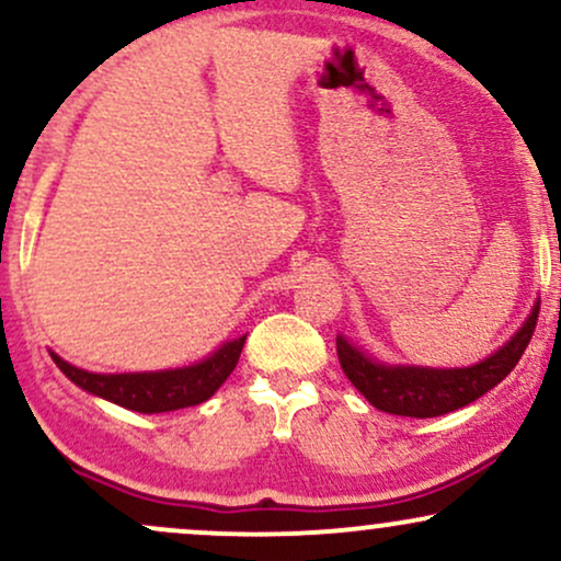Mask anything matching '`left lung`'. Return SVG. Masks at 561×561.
<instances>
[{
	"mask_svg": "<svg viewBox=\"0 0 561 561\" xmlns=\"http://www.w3.org/2000/svg\"><path fill=\"white\" fill-rule=\"evenodd\" d=\"M538 311L540 300H536L523 327L499 351L472 366L435 369V366L385 364L366 356L362 347L353 345L343 334H337V358L353 388L375 409L396 416H416V420L443 416L478 401L517 366L536 332Z\"/></svg>",
	"mask_w": 561,
	"mask_h": 561,
	"instance_id": "obj_1",
	"label": "left lung"
}]
</instances>
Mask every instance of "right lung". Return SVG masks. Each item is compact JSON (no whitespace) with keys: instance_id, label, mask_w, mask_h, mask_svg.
Here are the masks:
<instances>
[{"instance_id":"1","label":"right lung","mask_w":561,"mask_h":561,"mask_svg":"<svg viewBox=\"0 0 561 561\" xmlns=\"http://www.w3.org/2000/svg\"><path fill=\"white\" fill-rule=\"evenodd\" d=\"M244 337L229 340L218 351L210 353L203 362L182 366V369H163V371H128V375H96V371L79 369L68 364L57 353L49 351L57 369L66 375L70 382L79 385L81 390L92 392L96 398L124 405L128 411L139 414H163V411L186 409L208 401L214 392L227 382V377L234 371Z\"/></svg>"}]
</instances>
